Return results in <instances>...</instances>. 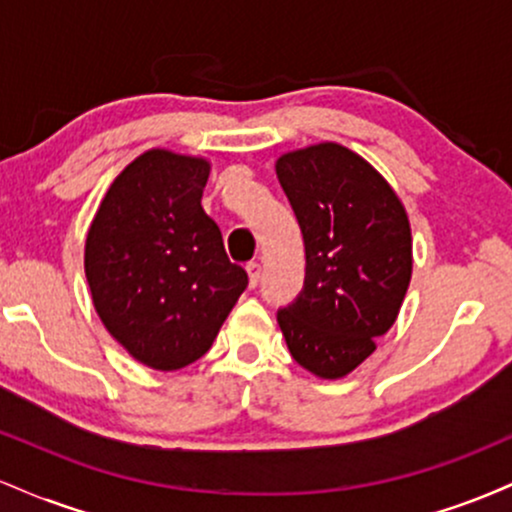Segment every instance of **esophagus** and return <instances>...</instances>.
I'll list each match as a JSON object with an SVG mask.
<instances>
[{
  "mask_svg": "<svg viewBox=\"0 0 512 512\" xmlns=\"http://www.w3.org/2000/svg\"><path fill=\"white\" fill-rule=\"evenodd\" d=\"M248 276H250V286L255 289L260 284V276H262V264L260 262H250L248 264Z\"/></svg>",
  "mask_w": 512,
  "mask_h": 512,
  "instance_id": "1",
  "label": "esophagus"
}]
</instances>
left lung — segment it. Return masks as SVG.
I'll return each mask as SVG.
<instances>
[{"label": "left lung", "instance_id": "left-lung-1", "mask_svg": "<svg viewBox=\"0 0 512 512\" xmlns=\"http://www.w3.org/2000/svg\"><path fill=\"white\" fill-rule=\"evenodd\" d=\"M305 243L303 291L276 313L296 363L337 380L395 325L411 281L404 204L368 161L342 144L289 151L276 161Z\"/></svg>", "mask_w": 512, "mask_h": 512}]
</instances>
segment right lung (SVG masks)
I'll list each match as a JSON object with an SVG mask.
<instances>
[{"mask_svg":"<svg viewBox=\"0 0 512 512\" xmlns=\"http://www.w3.org/2000/svg\"><path fill=\"white\" fill-rule=\"evenodd\" d=\"M209 161L151 149L113 180L86 236L84 269L105 330L144 366L202 358L248 286L202 209Z\"/></svg>","mask_w":512,"mask_h":512,"instance_id":"1","label":"right lung"}]
</instances>
